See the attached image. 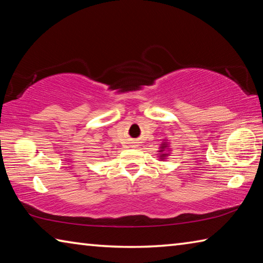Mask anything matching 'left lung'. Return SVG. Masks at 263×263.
Instances as JSON below:
<instances>
[{"label":"left lung","instance_id":"8db88e82","mask_svg":"<svg viewBox=\"0 0 263 263\" xmlns=\"http://www.w3.org/2000/svg\"><path fill=\"white\" fill-rule=\"evenodd\" d=\"M167 151H169V146H168V144L167 142H162L161 144V147H160V154L158 155V157L161 159V160H164V159H167V157L169 155V153L167 152Z\"/></svg>","mask_w":263,"mask_h":263}]
</instances>
